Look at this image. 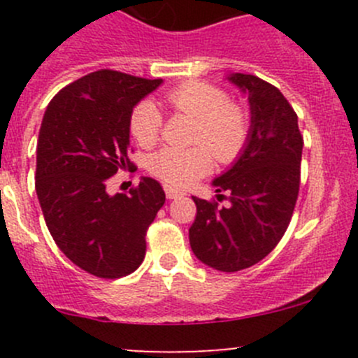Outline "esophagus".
<instances>
[{
  "label": "esophagus",
  "mask_w": 358,
  "mask_h": 358,
  "mask_svg": "<svg viewBox=\"0 0 358 358\" xmlns=\"http://www.w3.org/2000/svg\"><path fill=\"white\" fill-rule=\"evenodd\" d=\"M164 190H166V197H168V199H178V197L183 196L182 190L173 189V187H166Z\"/></svg>",
  "instance_id": "34e87169"
}]
</instances>
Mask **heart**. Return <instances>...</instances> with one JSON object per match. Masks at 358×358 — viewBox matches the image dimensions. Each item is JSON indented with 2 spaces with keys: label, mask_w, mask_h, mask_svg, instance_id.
Here are the masks:
<instances>
[{
  "label": "heart",
  "mask_w": 358,
  "mask_h": 358,
  "mask_svg": "<svg viewBox=\"0 0 358 358\" xmlns=\"http://www.w3.org/2000/svg\"><path fill=\"white\" fill-rule=\"evenodd\" d=\"M175 114L194 119L190 149L164 147L149 159V169L162 182L185 187L209 171L213 157L230 164L243 154L251 133V117L241 103L229 99L220 86L206 81H187L164 95ZM162 129L161 110L142 100L129 114V133L142 147L156 145ZM213 156L211 157L210 154Z\"/></svg>",
  "instance_id": "1"
}]
</instances>
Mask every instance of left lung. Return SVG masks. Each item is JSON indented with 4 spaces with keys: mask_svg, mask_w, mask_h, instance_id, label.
Here are the masks:
<instances>
[{
    "mask_svg": "<svg viewBox=\"0 0 358 358\" xmlns=\"http://www.w3.org/2000/svg\"><path fill=\"white\" fill-rule=\"evenodd\" d=\"M249 95L251 133L236 164L213 182L218 200L196 202L190 248L204 265L237 272L262 262L289 227L299 192L303 135L286 96L252 74L230 76ZM227 192L229 196L222 194Z\"/></svg>",
    "mask_w": 358,
    "mask_h": 358,
    "instance_id": "obj_1",
    "label": "left lung"
}]
</instances>
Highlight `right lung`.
Returning a JSON list of instances; mask_svg holds the SVG:
<instances>
[{"instance_id": "right-lung-1", "label": "right lung", "mask_w": 358, "mask_h": 358, "mask_svg": "<svg viewBox=\"0 0 358 358\" xmlns=\"http://www.w3.org/2000/svg\"><path fill=\"white\" fill-rule=\"evenodd\" d=\"M161 83L100 69L60 90L43 117L36 192L46 227L74 265L100 279L142 265L147 230L166 201L154 178H142L128 194L106 190L117 169L133 166V107Z\"/></svg>"}]
</instances>
